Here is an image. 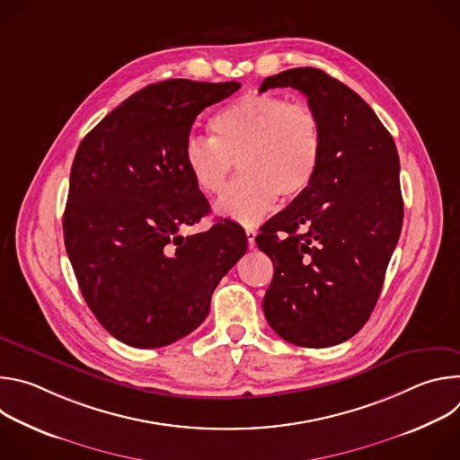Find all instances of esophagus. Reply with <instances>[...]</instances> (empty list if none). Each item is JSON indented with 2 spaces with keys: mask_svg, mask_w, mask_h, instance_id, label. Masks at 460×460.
I'll return each mask as SVG.
<instances>
[{
  "mask_svg": "<svg viewBox=\"0 0 460 460\" xmlns=\"http://www.w3.org/2000/svg\"><path fill=\"white\" fill-rule=\"evenodd\" d=\"M245 236H247V245H249V249H252L256 243H254V238H256V231L254 229H251V227H247L245 229Z\"/></svg>",
  "mask_w": 460,
  "mask_h": 460,
  "instance_id": "esophagus-1",
  "label": "esophagus"
}]
</instances>
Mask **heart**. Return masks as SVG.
Masks as SVG:
<instances>
[{
  "mask_svg": "<svg viewBox=\"0 0 460 460\" xmlns=\"http://www.w3.org/2000/svg\"><path fill=\"white\" fill-rule=\"evenodd\" d=\"M213 138L190 137L183 147L187 172L200 192L220 194L234 169L240 178L217 204L220 215L251 226L277 202H291L313 183L323 151L314 109L273 93H251L211 119Z\"/></svg>",
  "mask_w": 460,
  "mask_h": 460,
  "instance_id": "1",
  "label": "heart"
}]
</instances>
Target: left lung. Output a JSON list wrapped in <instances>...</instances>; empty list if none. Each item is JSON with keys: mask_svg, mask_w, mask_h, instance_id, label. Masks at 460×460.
Returning a JSON list of instances; mask_svg holds the SVG:
<instances>
[{"mask_svg": "<svg viewBox=\"0 0 460 460\" xmlns=\"http://www.w3.org/2000/svg\"><path fill=\"white\" fill-rule=\"evenodd\" d=\"M293 87L322 121L323 151L309 189L260 227L275 266L264 314L284 341L327 348L367 322L401 236L399 153L375 111L320 69L270 76L260 93Z\"/></svg>", "mask_w": 460, "mask_h": 460, "instance_id": "8db88e82", "label": "left lung"}]
</instances>
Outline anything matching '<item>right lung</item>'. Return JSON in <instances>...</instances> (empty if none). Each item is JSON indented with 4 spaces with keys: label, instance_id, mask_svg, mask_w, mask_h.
<instances>
[{
    "label": "right lung",
    "instance_id": "add662e5",
    "mask_svg": "<svg viewBox=\"0 0 460 460\" xmlns=\"http://www.w3.org/2000/svg\"><path fill=\"white\" fill-rule=\"evenodd\" d=\"M238 82L165 80L128 96L82 140L63 238L80 291L98 322L133 348L169 346L199 327L222 277L247 251L233 220L189 236L209 213L183 147L206 107Z\"/></svg>",
    "mask_w": 460,
    "mask_h": 460
}]
</instances>
